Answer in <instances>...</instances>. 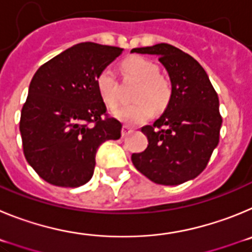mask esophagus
I'll return each mask as SVG.
<instances>
[{"label":"esophagus","mask_w":252,"mask_h":252,"mask_svg":"<svg viewBox=\"0 0 252 252\" xmlns=\"http://www.w3.org/2000/svg\"><path fill=\"white\" fill-rule=\"evenodd\" d=\"M130 133H133V128H130V126H123V128H122V135H123V137H126V135H129Z\"/></svg>","instance_id":"esophagus-1"}]
</instances>
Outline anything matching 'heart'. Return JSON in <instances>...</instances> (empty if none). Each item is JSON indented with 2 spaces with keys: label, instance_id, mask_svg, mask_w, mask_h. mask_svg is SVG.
<instances>
[{
  "label": "heart",
  "instance_id": "obj_1",
  "mask_svg": "<svg viewBox=\"0 0 252 252\" xmlns=\"http://www.w3.org/2000/svg\"><path fill=\"white\" fill-rule=\"evenodd\" d=\"M124 71L128 75L133 76L140 81V87L138 89L135 99L139 100L134 104L122 105L114 110V115L128 124H142L153 114L155 105L156 109H163L168 104L171 98V87L168 81L159 76V67L154 64L153 61L147 60L139 56L126 59L123 63ZM96 88L103 98L109 106L117 104V81L114 74L109 67L103 69L96 76ZM148 98L154 103L146 101Z\"/></svg>",
  "mask_w": 252,
  "mask_h": 252
}]
</instances>
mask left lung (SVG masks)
<instances>
[{
	"label": "left lung",
	"mask_w": 252,
	"mask_h": 252,
	"mask_svg": "<svg viewBox=\"0 0 252 252\" xmlns=\"http://www.w3.org/2000/svg\"><path fill=\"white\" fill-rule=\"evenodd\" d=\"M130 53L158 56L171 80V98L163 114L142 131L148 147L131 154L135 168L152 182L177 186L206 168L219 144L220 101L198 61L168 44L137 47Z\"/></svg>",
	"instance_id": "8db88e82"
}]
</instances>
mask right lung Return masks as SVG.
Segmentation results:
<instances>
[{
  "label": "right lung",
  "mask_w": 252,
  "mask_h": 252,
  "mask_svg": "<svg viewBox=\"0 0 252 252\" xmlns=\"http://www.w3.org/2000/svg\"><path fill=\"white\" fill-rule=\"evenodd\" d=\"M122 53L121 47L81 42L35 72L20 133L25 158L46 182L59 187L85 185L94 173L99 146L121 138V122L103 118L106 106L96 76Z\"/></svg>",
  "instance_id": "add662e5"
}]
</instances>
